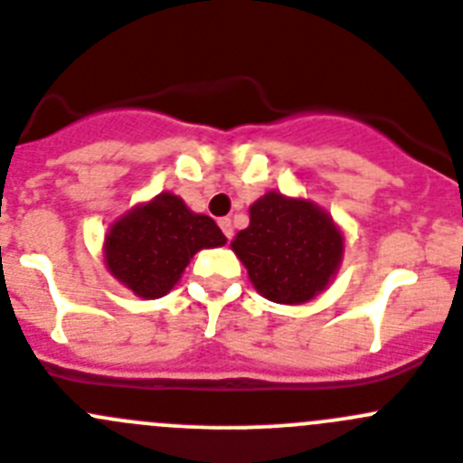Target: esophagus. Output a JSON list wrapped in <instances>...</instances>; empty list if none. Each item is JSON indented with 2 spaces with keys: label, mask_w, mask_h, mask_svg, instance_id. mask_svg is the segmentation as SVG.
Wrapping results in <instances>:
<instances>
[{
  "label": "esophagus",
  "mask_w": 463,
  "mask_h": 463,
  "mask_svg": "<svg viewBox=\"0 0 463 463\" xmlns=\"http://www.w3.org/2000/svg\"><path fill=\"white\" fill-rule=\"evenodd\" d=\"M218 224H220V229H222V234L227 236V239H232V236H234V227H232V220L220 218Z\"/></svg>",
  "instance_id": "obj_1"
}]
</instances>
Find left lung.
Instances as JSON below:
<instances>
[{
    "label": "left lung",
    "instance_id": "left-lung-1",
    "mask_svg": "<svg viewBox=\"0 0 463 463\" xmlns=\"http://www.w3.org/2000/svg\"><path fill=\"white\" fill-rule=\"evenodd\" d=\"M232 250L266 300L305 305L336 277L345 236L316 202L268 191L250 206V224L236 234Z\"/></svg>",
    "mask_w": 463,
    "mask_h": 463
}]
</instances>
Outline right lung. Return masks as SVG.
<instances>
[{"instance_id":"right-lung-1","label":"right lung","mask_w":463,"mask_h":463,"mask_svg":"<svg viewBox=\"0 0 463 463\" xmlns=\"http://www.w3.org/2000/svg\"><path fill=\"white\" fill-rule=\"evenodd\" d=\"M227 243L213 218L195 213L175 193L131 206L104 236L107 270L125 288L156 300L168 295L200 250Z\"/></svg>"}]
</instances>
